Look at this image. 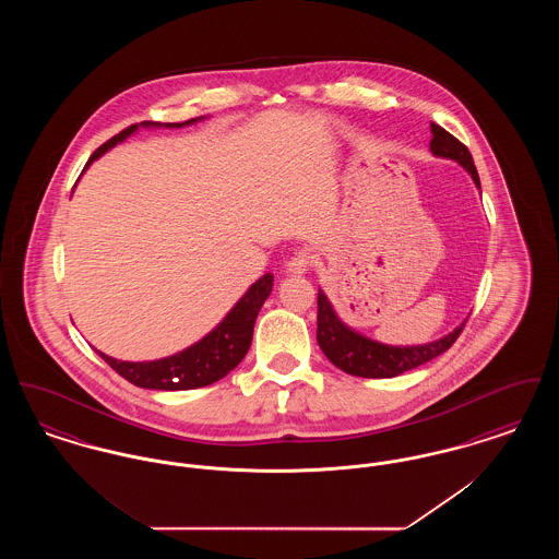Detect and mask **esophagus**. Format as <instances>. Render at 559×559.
<instances>
[{
	"label": "esophagus",
	"instance_id": "obj_1",
	"mask_svg": "<svg viewBox=\"0 0 559 559\" xmlns=\"http://www.w3.org/2000/svg\"><path fill=\"white\" fill-rule=\"evenodd\" d=\"M310 262H312V253H310L308 249H301V251H297L292 260L287 262L285 272H287V274H306Z\"/></svg>",
	"mask_w": 559,
	"mask_h": 559
}]
</instances>
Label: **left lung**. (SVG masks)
Instances as JSON below:
<instances>
[{"mask_svg":"<svg viewBox=\"0 0 559 559\" xmlns=\"http://www.w3.org/2000/svg\"><path fill=\"white\" fill-rule=\"evenodd\" d=\"M431 142L429 151L433 157L451 159L459 163L474 180L479 190V176L472 153L465 144H461L454 135L442 130L436 123H429ZM465 320L454 326L451 333L442 335L440 340L417 344V346H390L371 340L356 329H352L340 314L335 312L333 304L329 301L326 293L319 289V329H317V342L324 356L342 371L354 377H367V379H388L396 377L404 371L417 369L429 362L431 358L444 354L454 344L459 333L463 331Z\"/></svg>","mask_w":559,"mask_h":559,"instance_id":"8db88e82","label":"left lung"}]
</instances>
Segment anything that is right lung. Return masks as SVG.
<instances>
[{
  "mask_svg": "<svg viewBox=\"0 0 559 559\" xmlns=\"http://www.w3.org/2000/svg\"><path fill=\"white\" fill-rule=\"evenodd\" d=\"M207 117L188 119L182 123H155V121H142L130 126L128 130L112 135L107 140L92 157L85 163V169L96 159H100L110 148L126 142L130 135L144 130H180L194 126ZM83 169V171H85ZM274 285V276L266 272L262 278H258L239 301L230 308V312L219 320L212 331L194 342L192 346L185 347L182 352H176L171 356H165L159 360H142V362H130V360H117L105 352L96 349L108 367H112L121 377H126L130 383L144 388V390H163V392H180V390H194L205 388L219 381L233 371L245 354L249 352L251 340H253V324L264 306Z\"/></svg>",
  "mask_w": 559,
  "mask_h": 559,
  "instance_id": "right-lung-1",
  "label": "right lung"
}]
</instances>
